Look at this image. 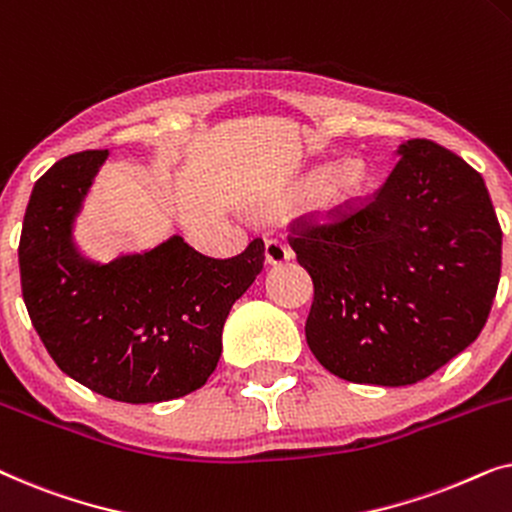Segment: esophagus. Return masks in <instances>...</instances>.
<instances>
[{"label": "esophagus", "instance_id": "34e87169", "mask_svg": "<svg viewBox=\"0 0 512 512\" xmlns=\"http://www.w3.org/2000/svg\"><path fill=\"white\" fill-rule=\"evenodd\" d=\"M291 258V249L289 244H284L282 240H277V237H270L268 242H265V263L268 265H279V263H286Z\"/></svg>", "mask_w": 512, "mask_h": 512}]
</instances>
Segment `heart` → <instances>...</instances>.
<instances>
[{"label":"heart","instance_id":"b5f03b06","mask_svg":"<svg viewBox=\"0 0 512 512\" xmlns=\"http://www.w3.org/2000/svg\"><path fill=\"white\" fill-rule=\"evenodd\" d=\"M366 167L359 160L310 172L291 188V200H312L317 212L328 221H342L359 207L366 195Z\"/></svg>","mask_w":512,"mask_h":512}]
</instances>
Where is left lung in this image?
<instances>
[{
	"label": "left lung",
	"instance_id": "8db88e82",
	"mask_svg": "<svg viewBox=\"0 0 512 512\" xmlns=\"http://www.w3.org/2000/svg\"><path fill=\"white\" fill-rule=\"evenodd\" d=\"M398 156L347 219L289 226L314 284L307 345L356 384L405 387L443 368L480 335L501 277L503 233L480 172L429 139Z\"/></svg>",
	"mask_w": 512,
	"mask_h": 512
}]
</instances>
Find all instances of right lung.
<instances>
[{
	"instance_id": "right-lung-1",
	"label": "right lung",
	"mask_w": 512,
	"mask_h": 512,
	"mask_svg": "<svg viewBox=\"0 0 512 512\" xmlns=\"http://www.w3.org/2000/svg\"><path fill=\"white\" fill-rule=\"evenodd\" d=\"M109 151L55 163L32 188L20 233L23 300L62 373L114 401L160 403L200 389L221 356L230 307L263 270V240L209 258L179 235L107 265L76 251L72 223Z\"/></svg>"
}]
</instances>
